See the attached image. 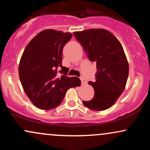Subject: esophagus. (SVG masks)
<instances>
[{"mask_svg": "<svg viewBox=\"0 0 150 150\" xmlns=\"http://www.w3.org/2000/svg\"><path fill=\"white\" fill-rule=\"evenodd\" d=\"M80 80L81 82H82V84H85L86 82H87V80H86L84 77H80Z\"/></svg>", "mask_w": 150, "mask_h": 150, "instance_id": "esophagus-1", "label": "esophagus"}]
</instances>
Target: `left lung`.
<instances>
[{"mask_svg":"<svg viewBox=\"0 0 150 150\" xmlns=\"http://www.w3.org/2000/svg\"><path fill=\"white\" fill-rule=\"evenodd\" d=\"M73 34L89 59L97 63L96 81L89 82L94 96L90 101H83V104L94 111L108 109L123 93L128 80L129 66L123 46L104 29H89Z\"/></svg>","mask_w":150,"mask_h":150,"instance_id":"8db88e82","label":"left lung"}]
</instances>
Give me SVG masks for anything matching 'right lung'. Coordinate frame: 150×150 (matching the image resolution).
<instances>
[{
  "label": "right lung",
  "mask_w": 150,
  "mask_h": 150,
  "mask_svg": "<svg viewBox=\"0 0 150 150\" xmlns=\"http://www.w3.org/2000/svg\"><path fill=\"white\" fill-rule=\"evenodd\" d=\"M72 34L46 30L36 35L26 46L19 64V76L24 91L36 107L43 110L56 108L67 90L80 86L78 77L66 76L62 66V53ZM63 75L57 77V69Z\"/></svg>",
  "instance_id": "right-lung-1"
}]
</instances>
